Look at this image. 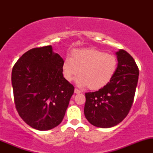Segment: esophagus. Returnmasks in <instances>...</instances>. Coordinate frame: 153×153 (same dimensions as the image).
<instances>
[{"label":"esophagus","instance_id":"obj_1","mask_svg":"<svg viewBox=\"0 0 153 153\" xmlns=\"http://www.w3.org/2000/svg\"><path fill=\"white\" fill-rule=\"evenodd\" d=\"M74 92H75V94H80V93H81V91H80V90H78V89L75 88Z\"/></svg>","mask_w":153,"mask_h":153}]
</instances>
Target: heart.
Here are the masks:
<instances>
[{
	"instance_id": "heart-1",
	"label": "heart",
	"mask_w": 153,
	"mask_h": 153,
	"mask_svg": "<svg viewBox=\"0 0 153 153\" xmlns=\"http://www.w3.org/2000/svg\"><path fill=\"white\" fill-rule=\"evenodd\" d=\"M117 59L114 54L95 48L73 50L71 57L63 60L62 72L67 81L78 74L76 83L90 90H99L109 82L117 71Z\"/></svg>"
}]
</instances>
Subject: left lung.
<instances>
[{
  "mask_svg": "<svg viewBox=\"0 0 153 153\" xmlns=\"http://www.w3.org/2000/svg\"><path fill=\"white\" fill-rule=\"evenodd\" d=\"M118 65L111 80L95 92L85 93L84 114L96 127L118 124L130 111L138 82L139 69L133 57L124 50L117 52Z\"/></svg>",
  "mask_w": 153,
  "mask_h": 153,
  "instance_id": "obj_1",
  "label": "left lung"
}]
</instances>
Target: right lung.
<instances>
[{
	"label": "right lung",
	"mask_w": 153,
	"mask_h": 153,
	"mask_svg": "<svg viewBox=\"0 0 153 153\" xmlns=\"http://www.w3.org/2000/svg\"><path fill=\"white\" fill-rule=\"evenodd\" d=\"M62 62V57L49 45L27 51L13 67L16 108L34 129L49 130L64 118L74 86L63 77Z\"/></svg>",
	"instance_id": "1"
}]
</instances>
